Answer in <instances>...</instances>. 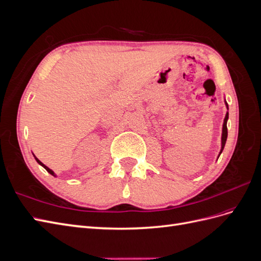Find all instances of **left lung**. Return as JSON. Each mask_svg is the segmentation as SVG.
Listing matches in <instances>:
<instances>
[{
  "label": "left lung",
  "mask_w": 261,
  "mask_h": 261,
  "mask_svg": "<svg viewBox=\"0 0 261 261\" xmlns=\"http://www.w3.org/2000/svg\"><path fill=\"white\" fill-rule=\"evenodd\" d=\"M226 107H227V103H226ZM227 109H228V107H227ZM227 118H228V113H226L225 118H224V123H223V129H222V147H221L220 154H221V152L223 151L224 146H225V143H226V138H227V126H226ZM219 156H220V155H219Z\"/></svg>",
  "instance_id": "left-lung-1"
}]
</instances>
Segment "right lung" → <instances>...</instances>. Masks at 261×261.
<instances>
[{"instance_id":"add662e5","label":"right lung","mask_w":261,"mask_h":261,"mask_svg":"<svg viewBox=\"0 0 261 261\" xmlns=\"http://www.w3.org/2000/svg\"><path fill=\"white\" fill-rule=\"evenodd\" d=\"M35 158H36V156H35ZM36 160H37V162H38V163H39V164H41V165H42V167H43V168H44V169H45V170H46V171H48V172H49V173H50V174H52V175H54V172H53V171H52V170H51V169H49V168H48V167H45V165H44V164H43V163H42V162H41V161H40V160H38V159H37V158H36ZM54 176H55V175H54Z\"/></svg>"}]
</instances>
